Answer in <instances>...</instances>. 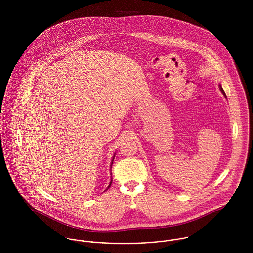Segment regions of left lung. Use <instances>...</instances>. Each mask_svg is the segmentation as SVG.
I'll return each instance as SVG.
<instances>
[{
	"instance_id": "8db88e82",
	"label": "left lung",
	"mask_w": 253,
	"mask_h": 253,
	"mask_svg": "<svg viewBox=\"0 0 253 253\" xmlns=\"http://www.w3.org/2000/svg\"><path fill=\"white\" fill-rule=\"evenodd\" d=\"M219 89H220V91L222 92V94L225 96V98H227V96H226V94H225V92H224V90H223V88H222L221 84H219Z\"/></svg>"
}]
</instances>
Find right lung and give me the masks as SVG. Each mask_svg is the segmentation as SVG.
Wrapping results in <instances>:
<instances>
[{
  "label": "right lung",
  "instance_id": "1",
  "mask_svg": "<svg viewBox=\"0 0 253 253\" xmlns=\"http://www.w3.org/2000/svg\"><path fill=\"white\" fill-rule=\"evenodd\" d=\"M115 155H116V153H114V155H113V157H112V160H111V165H110V167L112 168V164H113V161H114V159H115ZM111 175H112V173H111ZM112 177V176H111ZM112 178H111V181H110V183H109L108 187H107V189L106 190H108L109 188H110V186H111V184H112Z\"/></svg>",
  "mask_w": 253,
  "mask_h": 253
}]
</instances>
